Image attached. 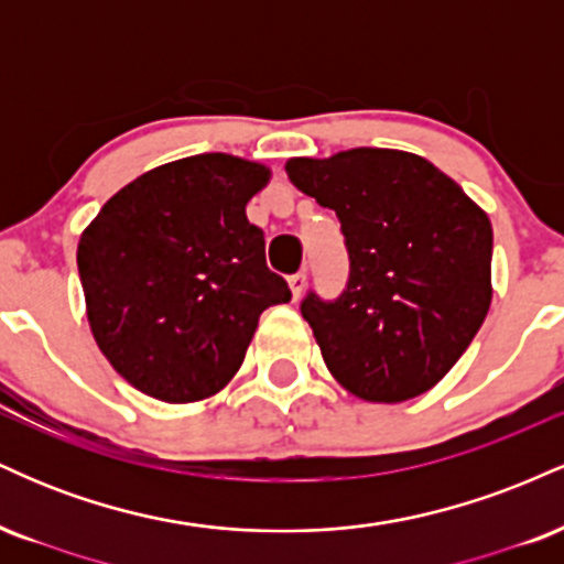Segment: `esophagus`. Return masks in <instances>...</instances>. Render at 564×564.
Segmentation results:
<instances>
[{
  "label": "esophagus",
  "instance_id": "esophagus-1",
  "mask_svg": "<svg viewBox=\"0 0 564 564\" xmlns=\"http://www.w3.org/2000/svg\"><path fill=\"white\" fill-rule=\"evenodd\" d=\"M304 286H307V273H302V270L289 278V289H291V294H294V300H300Z\"/></svg>",
  "mask_w": 564,
  "mask_h": 564
}]
</instances>
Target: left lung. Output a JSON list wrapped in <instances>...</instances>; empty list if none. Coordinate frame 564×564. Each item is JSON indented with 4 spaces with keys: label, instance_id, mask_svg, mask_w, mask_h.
<instances>
[{
    "label": "left lung",
    "instance_id": "8db88e82",
    "mask_svg": "<svg viewBox=\"0 0 564 564\" xmlns=\"http://www.w3.org/2000/svg\"><path fill=\"white\" fill-rule=\"evenodd\" d=\"M289 180L336 212L349 257L336 300L300 310L328 371L368 403L432 390L488 315L494 228L448 174L416 153L352 148L291 159Z\"/></svg>",
    "mask_w": 564,
    "mask_h": 564
}]
</instances>
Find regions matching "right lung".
<instances>
[{
	"label": "right lung",
	"instance_id": "right-lung-1",
	"mask_svg": "<svg viewBox=\"0 0 564 564\" xmlns=\"http://www.w3.org/2000/svg\"><path fill=\"white\" fill-rule=\"evenodd\" d=\"M270 170L200 153L140 174L82 232L79 278L97 347L134 390L193 403L243 364L260 315L291 300L246 204Z\"/></svg>",
	"mask_w": 564,
	"mask_h": 564
}]
</instances>
